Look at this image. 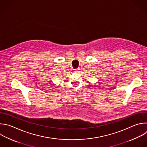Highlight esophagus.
Instances as JSON below:
<instances>
[{"instance_id":"obj_1","label":"esophagus","mask_w":147,"mask_h":147,"mask_svg":"<svg viewBox=\"0 0 147 147\" xmlns=\"http://www.w3.org/2000/svg\"><path fill=\"white\" fill-rule=\"evenodd\" d=\"M79 70H80V69H74V72H76V73H78V71H79Z\"/></svg>"}]
</instances>
